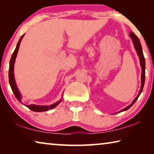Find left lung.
I'll use <instances>...</instances> for the list:
<instances>
[{
	"label": "left lung",
	"mask_w": 154,
	"mask_h": 154,
	"mask_svg": "<svg viewBox=\"0 0 154 154\" xmlns=\"http://www.w3.org/2000/svg\"><path fill=\"white\" fill-rule=\"evenodd\" d=\"M130 37L132 38V41H133L134 48H135V49H136L138 55H139V59H140V66H141V69H142L141 88H140L139 94L137 96V98L134 99L133 102L132 103L131 105H129L128 106H127L126 108L124 109L123 110H122V111H120L119 112H122V111H124L128 110V109L131 107V106L134 105V103L136 102L137 100L138 99V98H139V96H140V93L142 92L143 89V87H144V83H145V58H144V56H143V50H142V47H141V45H140V41H139V38H138L137 36L135 35L134 33L131 32L130 33Z\"/></svg>",
	"instance_id": "left-lung-1"
}]
</instances>
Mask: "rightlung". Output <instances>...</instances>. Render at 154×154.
Returning <instances> with one entry per match:
<instances>
[{"instance_id": "1", "label": "right lung", "mask_w": 154, "mask_h": 154, "mask_svg": "<svg viewBox=\"0 0 154 154\" xmlns=\"http://www.w3.org/2000/svg\"><path fill=\"white\" fill-rule=\"evenodd\" d=\"M24 35H23L22 36H21L20 39L19 40V41H18V43L17 44L16 48H15V51H14V53H13V54H12L11 60H10V62H9V84H10V85H11L12 91L14 94L15 98H16L18 100V101L20 103H22L21 102V94L19 92V90H18V89H17L16 84H15V82L14 68V63H15V58H16L17 54L18 52V49H19V48H20V42L22 41V38L24 37ZM60 102H61V100H59L58 102L54 103V105H51L50 106H38V105H26V106L28 109H30L31 111H33L35 112L46 111L49 110V109H52L54 107H56V106L58 105Z\"/></svg>"}]
</instances>
